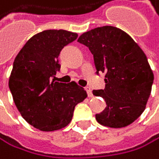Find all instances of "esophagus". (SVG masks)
I'll use <instances>...</instances> for the list:
<instances>
[{"mask_svg": "<svg viewBox=\"0 0 159 159\" xmlns=\"http://www.w3.org/2000/svg\"><path fill=\"white\" fill-rule=\"evenodd\" d=\"M85 90H86L87 94H88V96H89L90 98L93 97V93H92V89H91L90 87H86V88H85Z\"/></svg>", "mask_w": 159, "mask_h": 159, "instance_id": "1", "label": "esophagus"}]
</instances>
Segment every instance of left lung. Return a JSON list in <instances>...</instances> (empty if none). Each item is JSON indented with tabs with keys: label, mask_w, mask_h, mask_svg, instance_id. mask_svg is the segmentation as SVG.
Masks as SVG:
<instances>
[{
	"label": "left lung",
	"mask_w": 159,
	"mask_h": 159,
	"mask_svg": "<svg viewBox=\"0 0 159 159\" xmlns=\"http://www.w3.org/2000/svg\"><path fill=\"white\" fill-rule=\"evenodd\" d=\"M78 42L89 48L97 73H104L106 88L93 94L107 107L96 114L100 124L110 128L130 125L144 112L153 83V73L145 52L123 30L102 26L83 33Z\"/></svg>",
	"instance_id": "left-lung-1"
}]
</instances>
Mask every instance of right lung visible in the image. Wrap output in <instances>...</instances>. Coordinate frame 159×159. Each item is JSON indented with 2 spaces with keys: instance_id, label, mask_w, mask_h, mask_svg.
I'll return each instance as SVG.
<instances>
[{
  "instance_id": "1",
  "label": "right lung",
  "mask_w": 159,
  "mask_h": 159,
  "mask_svg": "<svg viewBox=\"0 0 159 159\" xmlns=\"http://www.w3.org/2000/svg\"><path fill=\"white\" fill-rule=\"evenodd\" d=\"M77 37V33L61 29L40 32L27 41L13 61L8 80L13 102L21 116L41 131L67 126L76 104L87 98L74 81H55L60 51Z\"/></svg>"
}]
</instances>
